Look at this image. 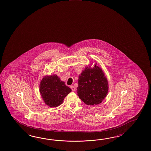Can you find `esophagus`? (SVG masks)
Returning a JSON list of instances; mask_svg holds the SVG:
<instances>
[{
    "label": "esophagus",
    "instance_id": "1",
    "mask_svg": "<svg viewBox=\"0 0 151 151\" xmlns=\"http://www.w3.org/2000/svg\"><path fill=\"white\" fill-rule=\"evenodd\" d=\"M70 88L71 89L72 91H76V88L74 87V86H71Z\"/></svg>",
    "mask_w": 151,
    "mask_h": 151
}]
</instances>
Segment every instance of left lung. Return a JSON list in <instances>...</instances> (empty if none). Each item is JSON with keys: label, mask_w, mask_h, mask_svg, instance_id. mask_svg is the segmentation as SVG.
I'll return each mask as SVG.
<instances>
[{"label": "left lung", "mask_w": 151, "mask_h": 151, "mask_svg": "<svg viewBox=\"0 0 151 151\" xmlns=\"http://www.w3.org/2000/svg\"><path fill=\"white\" fill-rule=\"evenodd\" d=\"M77 95L88 105L101 103L107 96L108 84L101 68L96 65L93 68H86L79 76Z\"/></svg>", "instance_id": "left-lung-1"}]
</instances>
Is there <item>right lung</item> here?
Returning <instances> with one entry per match:
<instances>
[{
    "label": "right lung",
    "instance_id": "add662e5",
    "mask_svg": "<svg viewBox=\"0 0 151 151\" xmlns=\"http://www.w3.org/2000/svg\"><path fill=\"white\" fill-rule=\"evenodd\" d=\"M40 91L45 104L55 107L63 103L64 98L71 90L56 75H54L44 77L40 82Z\"/></svg>",
    "mask_w": 151,
    "mask_h": 151
}]
</instances>
